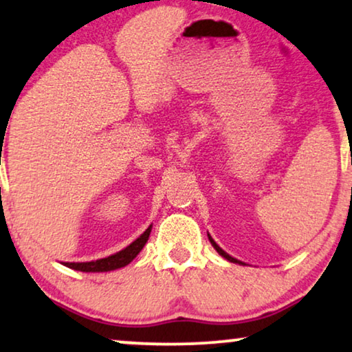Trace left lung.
<instances>
[{
  "mask_svg": "<svg viewBox=\"0 0 352 352\" xmlns=\"http://www.w3.org/2000/svg\"><path fill=\"white\" fill-rule=\"evenodd\" d=\"M208 239H210V242H211V245H213V247H214V250H216V252H218V253L221 254V256H223V258H226V259H228V261H230V263H237V264H243L242 261H239V259H235V258H232V256H230V254H228V253H226L223 248H219V245H218V243H216L213 239H211V235H210V234H208Z\"/></svg>",
  "mask_w": 352,
  "mask_h": 352,
  "instance_id": "1",
  "label": "left lung"
}]
</instances>
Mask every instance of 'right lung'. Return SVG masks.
Segmentation results:
<instances>
[{
  "instance_id": "add662e5",
  "label": "right lung",
  "mask_w": 352,
  "mask_h": 352,
  "mask_svg": "<svg viewBox=\"0 0 352 352\" xmlns=\"http://www.w3.org/2000/svg\"><path fill=\"white\" fill-rule=\"evenodd\" d=\"M151 230H152V226H148L146 232L139 235L133 243H129L126 248H123L122 252L112 254V256L96 259V261H89V263H64V266L75 269V271H81V272H109V271H115V269L124 267L126 264L131 263L133 259L138 256L139 252L144 248V245L147 243Z\"/></svg>"
}]
</instances>
